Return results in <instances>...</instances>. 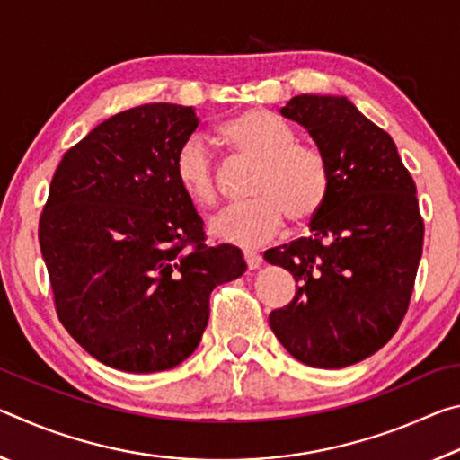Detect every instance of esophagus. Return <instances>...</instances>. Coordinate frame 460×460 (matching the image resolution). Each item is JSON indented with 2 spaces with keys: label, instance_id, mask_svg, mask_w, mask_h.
<instances>
[{
  "label": "esophagus",
  "instance_id": "34e87169",
  "mask_svg": "<svg viewBox=\"0 0 460 460\" xmlns=\"http://www.w3.org/2000/svg\"><path fill=\"white\" fill-rule=\"evenodd\" d=\"M243 260H245V266L249 270H258L260 263H261V258L258 252H243Z\"/></svg>",
  "mask_w": 460,
  "mask_h": 460
}]
</instances>
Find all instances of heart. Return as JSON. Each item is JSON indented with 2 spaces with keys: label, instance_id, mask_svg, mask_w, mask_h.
<instances>
[{
  "label": "heart",
  "instance_id": "b5f03b06",
  "mask_svg": "<svg viewBox=\"0 0 460 460\" xmlns=\"http://www.w3.org/2000/svg\"><path fill=\"white\" fill-rule=\"evenodd\" d=\"M217 136L237 158L255 164V172L249 184L253 200L211 219L213 237L255 247L279 233L286 217L294 225H308L323 211L331 192L329 164L314 147L296 144L288 123L261 109H249L221 121ZM174 178L194 207L211 208L219 199L213 158L199 137L176 152Z\"/></svg>",
  "mask_w": 460,
  "mask_h": 460
}]
</instances>
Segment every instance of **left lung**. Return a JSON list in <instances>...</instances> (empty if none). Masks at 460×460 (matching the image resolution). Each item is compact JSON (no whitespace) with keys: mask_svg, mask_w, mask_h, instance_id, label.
Returning a JSON list of instances; mask_svg holds the SVG:
<instances>
[{"mask_svg":"<svg viewBox=\"0 0 460 460\" xmlns=\"http://www.w3.org/2000/svg\"><path fill=\"white\" fill-rule=\"evenodd\" d=\"M279 113L314 139L331 192L308 237L263 255L298 284L270 326L300 363L349 367L379 351L408 310L424 243L416 184L394 139L347 97L296 95Z\"/></svg>","mask_w":460,"mask_h":460,"instance_id":"1","label":"left lung"}]
</instances>
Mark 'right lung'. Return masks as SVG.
<instances>
[{
    "instance_id": "1",
    "label": "right lung",
    "mask_w": 460,
    "mask_h": 460,
    "mask_svg": "<svg viewBox=\"0 0 460 460\" xmlns=\"http://www.w3.org/2000/svg\"><path fill=\"white\" fill-rule=\"evenodd\" d=\"M199 118L150 103L121 111L62 155L40 217L60 323L89 355L128 373L172 369L199 347L213 288L243 276L235 245H205L174 178Z\"/></svg>"
}]
</instances>
